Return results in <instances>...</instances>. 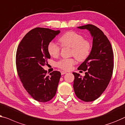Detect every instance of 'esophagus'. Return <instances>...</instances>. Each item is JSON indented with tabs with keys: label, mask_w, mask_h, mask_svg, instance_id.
<instances>
[{
	"label": "esophagus",
	"mask_w": 125,
	"mask_h": 125,
	"mask_svg": "<svg viewBox=\"0 0 125 125\" xmlns=\"http://www.w3.org/2000/svg\"><path fill=\"white\" fill-rule=\"evenodd\" d=\"M66 73H67V72H66V71H61V74H64Z\"/></svg>",
	"instance_id": "obj_1"
}]
</instances>
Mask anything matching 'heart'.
I'll list each match as a JSON object with an SVG mask.
<instances>
[{"mask_svg":"<svg viewBox=\"0 0 125 125\" xmlns=\"http://www.w3.org/2000/svg\"><path fill=\"white\" fill-rule=\"evenodd\" d=\"M61 46L62 47L71 48V54L79 61H84L89 57L92 50L90 42L85 40L81 35L73 31H69L58 39ZM61 48L53 42L48 45L47 51L49 55L53 57H57L61 52ZM75 59L73 58L62 59L56 63L57 67L64 71L70 70L75 64Z\"/></svg>","mask_w":125,"mask_h":125,"instance_id":"obj_1","label":"heart"}]
</instances>
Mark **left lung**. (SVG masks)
Listing matches in <instances>:
<instances>
[{
    "mask_svg": "<svg viewBox=\"0 0 125 125\" xmlns=\"http://www.w3.org/2000/svg\"><path fill=\"white\" fill-rule=\"evenodd\" d=\"M78 28L90 31L93 38V47L89 57L79 67L85 71V76L73 72V89L77 97L88 102L96 100L108 85L113 74V52L111 42L101 30L93 25Z\"/></svg>",
    "mask_w": 125,
    "mask_h": 125,
    "instance_id": "1",
    "label": "left lung"
}]
</instances>
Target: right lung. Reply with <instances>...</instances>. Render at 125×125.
<instances>
[{"instance_id": "right-lung-1", "label": "right lung", "mask_w": 125, "mask_h": 125, "mask_svg": "<svg viewBox=\"0 0 125 125\" xmlns=\"http://www.w3.org/2000/svg\"><path fill=\"white\" fill-rule=\"evenodd\" d=\"M59 31L36 27L27 33L18 45L16 64L22 85L35 100L46 102L55 96L61 73L54 71L49 75L42 66L51 58L47 46Z\"/></svg>"}]
</instances>
